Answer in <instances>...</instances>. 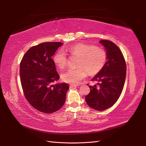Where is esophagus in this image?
Instances as JSON below:
<instances>
[{"label":"esophagus","instance_id":"esophagus-1","mask_svg":"<svg viewBox=\"0 0 146 146\" xmlns=\"http://www.w3.org/2000/svg\"><path fill=\"white\" fill-rule=\"evenodd\" d=\"M79 85L78 84H73V83H71L70 85V87H75V86H78Z\"/></svg>","mask_w":146,"mask_h":146}]
</instances>
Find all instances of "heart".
I'll list each match as a JSON object with an SVG mask.
<instances>
[{
  "mask_svg": "<svg viewBox=\"0 0 146 146\" xmlns=\"http://www.w3.org/2000/svg\"><path fill=\"white\" fill-rule=\"evenodd\" d=\"M71 55L80 57L78 68H70L61 75L63 81L78 83L87 75L88 71L92 75L97 74L104 66L107 60L106 52L101 49H96L92 45L80 43L64 48ZM63 50L58 51L53 57V62L59 68H64L67 63L66 54Z\"/></svg>",
  "mask_w": 146,
  "mask_h": 146,
  "instance_id": "obj_1",
  "label": "heart"
}]
</instances>
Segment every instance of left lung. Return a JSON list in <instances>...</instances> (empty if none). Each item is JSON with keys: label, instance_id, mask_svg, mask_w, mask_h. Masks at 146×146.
Masks as SVG:
<instances>
[{"label": "left lung", "instance_id": "8db88e82", "mask_svg": "<svg viewBox=\"0 0 146 146\" xmlns=\"http://www.w3.org/2000/svg\"><path fill=\"white\" fill-rule=\"evenodd\" d=\"M105 48L107 61L92 81L97 85L89 86L90 92L85 97L90 107L103 111L113 105L122 94L126 77V64L119 47L108 40L99 42Z\"/></svg>", "mask_w": 146, "mask_h": 146}]
</instances>
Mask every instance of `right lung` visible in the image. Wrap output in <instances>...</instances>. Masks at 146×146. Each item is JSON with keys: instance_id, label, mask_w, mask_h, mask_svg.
<instances>
[{"instance_id": "add662e5", "label": "right lung", "mask_w": 146, "mask_h": 146, "mask_svg": "<svg viewBox=\"0 0 146 146\" xmlns=\"http://www.w3.org/2000/svg\"><path fill=\"white\" fill-rule=\"evenodd\" d=\"M60 42H43L31 48L20 63V76L24 95L32 106L46 113L60 110L66 100L69 85L56 83L60 75L51 57Z\"/></svg>"}]
</instances>
